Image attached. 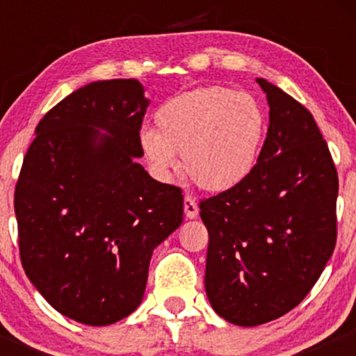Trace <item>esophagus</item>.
Segmentation results:
<instances>
[{"label": "esophagus", "mask_w": 356, "mask_h": 356, "mask_svg": "<svg viewBox=\"0 0 356 356\" xmlns=\"http://www.w3.org/2000/svg\"><path fill=\"white\" fill-rule=\"evenodd\" d=\"M184 212H186L187 219L197 218V214H199L197 202H195L191 195H186V197H184Z\"/></svg>", "instance_id": "obj_1"}]
</instances>
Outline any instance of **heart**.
<instances>
[{"label": "heart", "mask_w": 356, "mask_h": 356, "mask_svg": "<svg viewBox=\"0 0 356 356\" xmlns=\"http://www.w3.org/2000/svg\"><path fill=\"white\" fill-rule=\"evenodd\" d=\"M155 125L138 132V145L150 170L169 177L182 167L206 191H229L256 169L268 132L263 107L249 93L226 87L195 88L167 99L155 112Z\"/></svg>", "instance_id": "obj_1"}]
</instances>
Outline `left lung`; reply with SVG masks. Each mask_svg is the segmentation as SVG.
<instances>
[{"mask_svg":"<svg viewBox=\"0 0 356 356\" xmlns=\"http://www.w3.org/2000/svg\"><path fill=\"white\" fill-rule=\"evenodd\" d=\"M268 136L252 174L199 204L209 232L206 293L214 312L257 326L312 291L337 244L338 174L312 113L276 85Z\"/></svg>","mask_w":356,"mask_h":356,"instance_id":"left-lung-1","label":"left lung"}]
</instances>
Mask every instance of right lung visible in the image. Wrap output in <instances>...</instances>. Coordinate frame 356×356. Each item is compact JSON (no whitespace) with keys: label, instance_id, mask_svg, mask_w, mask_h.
Wrapping results in <instances>:
<instances>
[{"label":"right lung","instance_id":"1","mask_svg":"<svg viewBox=\"0 0 356 356\" xmlns=\"http://www.w3.org/2000/svg\"><path fill=\"white\" fill-rule=\"evenodd\" d=\"M147 107L136 79L75 90L40 120L16 182L24 273L83 325L136 312L154 249L182 222V191L136 161Z\"/></svg>","mask_w":356,"mask_h":356}]
</instances>
